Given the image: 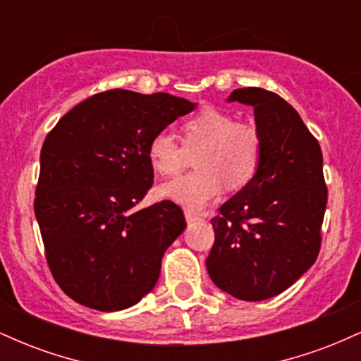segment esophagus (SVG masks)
<instances>
[{
  "instance_id": "1",
  "label": "esophagus",
  "mask_w": 361,
  "mask_h": 361,
  "mask_svg": "<svg viewBox=\"0 0 361 361\" xmlns=\"http://www.w3.org/2000/svg\"><path fill=\"white\" fill-rule=\"evenodd\" d=\"M185 219H186V222H188V224L197 222V221H202L200 215L195 214V212H190V210H186V212H185Z\"/></svg>"
}]
</instances>
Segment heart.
<instances>
[{"instance_id":"b5f03b06","label":"heart","mask_w":361,"mask_h":361,"mask_svg":"<svg viewBox=\"0 0 361 361\" xmlns=\"http://www.w3.org/2000/svg\"><path fill=\"white\" fill-rule=\"evenodd\" d=\"M183 145L197 151V171L178 176L161 186L169 200L198 210L222 193L224 185L239 190L255 178L261 161V135L251 123L235 122L226 111L204 109L183 126ZM168 132H157L147 144V157L154 171L163 176L176 175L186 163V152Z\"/></svg>"}]
</instances>
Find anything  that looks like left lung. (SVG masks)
<instances>
[{"label":"left lung","mask_w":361,"mask_h":361,"mask_svg":"<svg viewBox=\"0 0 361 361\" xmlns=\"http://www.w3.org/2000/svg\"><path fill=\"white\" fill-rule=\"evenodd\" d=\"M227 102L252 106L263 151L255 178L212 219L215 241L205 263L219 288L256 302L287 290L317 258L327 204L322 152L276 93L239 88Z\"/></svg>","instance_id":"left-lung-1"}]
</instances>
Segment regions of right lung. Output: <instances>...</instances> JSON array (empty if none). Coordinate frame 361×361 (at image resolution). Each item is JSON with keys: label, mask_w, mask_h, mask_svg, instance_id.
<instances>
[{"label": "right lung", "mask_w": 361, "mask_h": 361, "mask_svg": "<svg viewBox=\"0 0 361 361\" xmlns=\"http://www.w3.org/2000/svg\"><path fill=\"white\" fill-rule=\"evenodd\" d=\"M195 106L168 93L103 91L45 137L35 217L54 280L78 304L114 312L154 288L185 215L169 200L132 209L154 178L149 140Z\"/></svg>", "instance_id": "obj_1"}]
</instances>
